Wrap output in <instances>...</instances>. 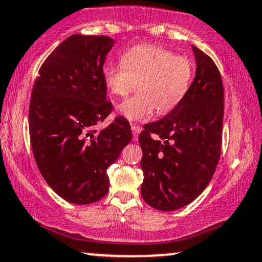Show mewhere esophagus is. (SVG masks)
I'll list each match as a JSON object with an SVG mask.
<instances>
[{"label":"esophagus","mask_w":262,"mask_h":262,"mask_svg":"<svg viewBox=\"0 0 262 262\" xmlns=\"http://www.w3.org/2000/svg\"><path fill=\"white\" fill-rule=\"evenodd\" d=\"M141 132V128L139 125H132V133H133V140L137 141L138 140V135Z\"/></svg>","instance_id":"34e87169"}]
</instances>
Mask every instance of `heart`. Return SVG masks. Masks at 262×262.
I'll use <instances>...</instances> for the list:
<instances>
[{
    "label": "heart",
    "instance_id": "obj_1",
    "mask_svg": "<svg viewBox=\"0 0 262 262\" xmlns=\"http://www.w3.org/2000/svg\"><path fill=\"white\" fill-rule=\"evenodd\" d=\"M194 64L187 56L176 55L166 48L140 44L127 50L122 64L103 66L104 85L111 93L124 97L139 89L133 97L117 106V113L130 122H144L155 110L165 114L187 95Z\"/></svg>",
    "mask_w": 262,
    "mask_h": 262
}]
</instances>
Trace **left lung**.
<instances>
[{"label": "left lung", "instance_id": "obj_1", "mask_svg": "<svg viewBox=\"0 0 262 262\" xmlns=\"http://www.w3.org/2000/svg\"><path fill=\"white\" fill-rule=\"evenodd\" d=\"M196 75L185 98L139 135L144 173L141 196L171 212L194 201L208 186L221 156L224 92L213 60L192 45Z\"/></svg>", "mask_w": 262, "mask_h": 262}]
</instances>
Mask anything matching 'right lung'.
I'll return each mask as SVG.
<instances>
[{
	"mask_svg": "<svg viewBox=\"0 0 262 262\" xmlns=\"http://www.w3.org/2000/svg\"><path fill=\"white\" fill-rule=\"evenodd\" d=\"M114 44L106 35L74 34L48 56L29 104V134L41 176L62 200L97 202L107 194V169L132 140L128 121L106 101L103 64Z\"/></svg>",
	"mask_w": 262,
	"mask_h": 262,
	"instance_id": "add662e5",
	"label": "right lung"
}]
</instances>
